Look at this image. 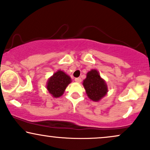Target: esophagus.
I'll return each instance as SVG.
<instances>
[{
	"label": "esophagus",
	"mask_w": 150,
	"mask_h": 150,
	"mask_svg": "<svg viewBox=\"0 0 150 150\" xmlns=\"http://www.w3.org/2000/svg\"><path fill=\"white\" fill-rule=\"evenodd\" d=\"M75 82H76L80 83V82H81V81H82V79H81L80 77H77V78L75 79Z\"/></svg>",
	"instance_id": "esophagus-1"
}]
</instances>
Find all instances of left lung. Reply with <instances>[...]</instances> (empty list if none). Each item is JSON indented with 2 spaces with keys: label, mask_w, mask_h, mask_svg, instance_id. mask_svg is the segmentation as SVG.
Wrapping results in <instances>:
<instances>
[{
  "label": "left lung",
  "mask_w": 150,
  "mask_h": 150,
  "mask_svg": "<svg viewBox=\"0 0 150 150\" xmlns=\"http://www.w3.org/2000/svg\"><path fill=\"white\" fill-rule=\"evenodd\" d=\"M83 86L88 97L93 101H99L107 94V84L95 69L88 72L86 79L83 81Z\"/></svg>",
  "instance_id": "left-lung-1"
}]
</instances>
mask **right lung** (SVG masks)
<instances>
[{
    "instance_id": "add662e5",
    "label": "right lung",
    "mask_w": 150,
    "mask_h": 150,
    "mask_svg": "<svg viewBox=\"0 0 150 150\" xmlns=\"http://www.w3.org/2000/svg\"><path fill=\"white\" fill-rule=\"evenodd\" d=\"M71 82V78L62 70H58L47 83V89L52 96L59 98L64 94L68 84Z\"/></svg>"
}]
</instances>
